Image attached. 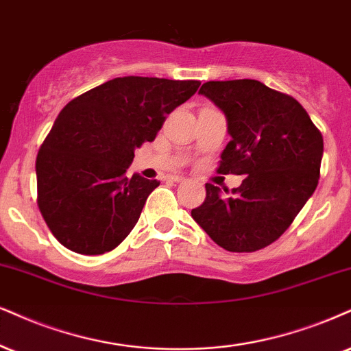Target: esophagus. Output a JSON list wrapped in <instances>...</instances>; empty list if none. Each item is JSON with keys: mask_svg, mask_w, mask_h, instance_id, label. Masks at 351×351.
Returning <instances> with one entry per match:
<instances>
[{"mask_svg": "<svg viewBox=\"0 0 351 351\" xmlns=\"http://www.w3.org/2000/svg\"><path fill=\"white\" fill-rule=\"evenodd\" d=\"M167 179H169V180H172V182H182V180L185 179V177L174 174V176H169V177H167Z\"/></svg>", "mask_w": 351, "mask_h": 351, "instance_id": "1", "label": "esophagus"}]
</instances>
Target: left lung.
<instances>
[{
	"mask_svg": "<svg viewBox=\"0 0 351 351\" xmlns=\"http://www.w3.org/2000/svg\"><path fill=\"white\" fill-rule=\"evenodd\" d=\"M198 94L215 102L228 120L231 141L218 172L245 179L232 195L206 184L205 202L192 210V218L229 252L267 247L287 231L317 187L321 132L296 99L261 81H208Z\"/></svg>",
	"mask_w": 351,
	"mask_h": 351,
	"instance_id": "1",
	"label": "left lung"
}]
</instances>
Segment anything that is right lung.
I'll list each match as a JSON object with an SVG mask.
<instances>
[{
    "mask_svg": "<svg viewBox=\"0 0 351 351\" xmlns=\"http://www.w3.org/2000/svg\"><path fill=\"white\" fill-rule=\"evenodd\" d=\"M200 81L123 76L66 104L38 149L37 205L60 244L83 255L115 249L140 218L158 180L125 176L135 148Z\"/></svg>",
    "mask_w": 351,
    "mask_h": 351,
    "instance_id": "obj_1",
    "label": "right lung"
}]
</instances>
